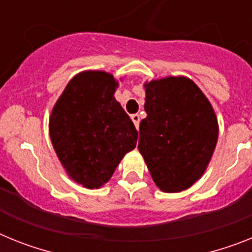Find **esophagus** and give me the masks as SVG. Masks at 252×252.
I'll return each instance as SVG.
<instances>
[{"label": "esophagus", "mask_w": 252, "mask_h": 252, "mask_svg": "<svg viewBox=\"0 0 252 252\" xmlns=\"http://www.w3.org/2000/svg\"><path fill=\"white\" fill-rule=\"evenodd\" d=\"M131 120H132L133 125H135V127L139 130V125H140V115H137V113H135V115L131 116Z\"/></svg>", "instance_id": "esophagus-1"}]
</instances>
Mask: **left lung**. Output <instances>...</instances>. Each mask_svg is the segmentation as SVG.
Returning <instances> with one entry per match:
<instances>
[{
  "mask_svg": "<svg viewBox=\"0 0 252 252\" xmlns=\"http://www.w3.org/2000/svg\"><path fill=\"white\" fill-rule=\"evenodd\" d=\"M146 119L139 151L161 192L190 188L208 168L218 140V121L201 88L184 75L144 83Z\"/></svg>",
  "mask_w": 252,
  "mask_h": 252,
  "instance_id": "8db88e82",
  "label": "left lung"
}]
</instances>
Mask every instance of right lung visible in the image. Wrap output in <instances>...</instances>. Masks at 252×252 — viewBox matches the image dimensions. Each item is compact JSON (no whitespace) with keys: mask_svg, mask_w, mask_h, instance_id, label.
Wrapping results in <instances>:
<instances>
[{"mask_svg":"<svg viewBox=\"0 0 252 252\" xmlns=\"http://www.w3.org/2000/svg\"><path fill=\"white\" fill-rule=\"evenodd\" d=\"M117 87L119 81L104 70L78 73L49 117L58 159L66 175L84 188L103 187L136 146V128L115 98Z\"/></svg>","mask_w":252,"mask_h":252,"instance_id":"obj_1","label":"right lung"}]
</instances>
